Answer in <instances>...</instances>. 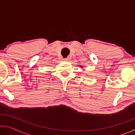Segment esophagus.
I'll return each mask as SVG.
<instances>
[{"label": "esophagus", "instance_id": "obj_1", "mask_svg": "<svg viewBox=\"0 0 135 135\" xmlns=\"http://www.w3.org/2000/svg\"><path fill=\"white\" fill-rule=\"evenodd\" d=\"M68 59H67V58H65V59H64V60H65V61H67V60H68Z\"/></svg>", "mask_w": 135, "mask_h": 135}]
</instances>
